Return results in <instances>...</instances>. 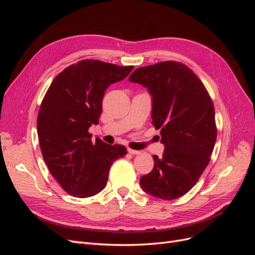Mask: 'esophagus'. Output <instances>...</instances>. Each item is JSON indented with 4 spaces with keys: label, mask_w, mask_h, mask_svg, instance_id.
I'll list each match as a JSON object with an SVG mask.
<instances>
[{
    "label": "esophagus",
    "mask_w": 255,
    "mask_h": 255,
    "mask_svg": "<svg viewBox=\"0 0 255 255\" xmlns=\"http://www.w3.org/2000/svg\"><path fill=\"white\" fill-rule=\"evenodd\" d=\"M128 152L129 154H132V155H138V154H140V151L132 150V149H128Z\"/></svg>",
    "instance_id": "obj_1"
}]
</instances>
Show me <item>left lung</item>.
Segmentation results:
<instances>
[{"instance_id":"8db88e82","label":"left lung","mask_w":255,"mask_h":255,"mask_svg":"<svg viewBox=\"0 0 255 255\" xmlns=\"http://www.w3.org/2000/svg\"><path fill=\"white\" fill-rule=\"evenodd\" d=\"M128 81L142 85L152 97V125L160 128L161 157L140 177L153 197L174 200L188 192L210 163L217 129L212 100L202 82L176 61L138 68Z\"/></svg>"}]
</instances>
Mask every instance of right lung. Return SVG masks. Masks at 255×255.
<instances>
[{
  "label": "right lung",
  "instance_id": "1",
  "mask_svg": "<svg viewBox=\"0 0 255 255\" xmlns=\"http://www.w3.org/2000/svg\"><path fill=\"white\" fill-rule=\"evenodd\" d=\"M133 68L84 59L60 72L45 94L37 119L40 149L51 174L69 195L99 194L112 164L127 154L123 145L92 142L88 129L99 123L105 90Z\"/></svg>",
  "mask_w": 255,
  "mask_h": 255
}]
</instances>
